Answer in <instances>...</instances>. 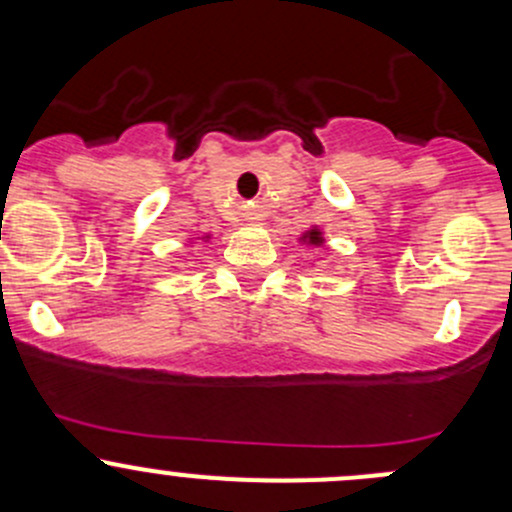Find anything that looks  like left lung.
<instances>
[{"mask_svg": "<svg viewBox=\"0 0 512 512\" xmlns=\"http://www.w3.org/2000/svg\"><path fill=\"white\" fill-rule=\"evenodd\" d=\"M299 242H307V245H312V247H322L324 245V235H322V230H319V227H312V230H307L302 237H299Z\"/></svg>", "mask_w": 512, "mask_h": 512, "instance_id": "1", "label": "left lung"}]
</instances>
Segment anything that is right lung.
<instances>
[{"instance_id": "1", "label": "right lung", "mask_w": 512, "mask_h": 512, "mask_svg": "<svg viewBox=\"0 0 512 512\" xmlns=\"http://www.w3.org/2000/svg\"><path fill=\"white\" fill-rule=\"evenodd\" d=\"M200 240H210V235H205V237H200Z\"/></svg>"}]
</instances>
